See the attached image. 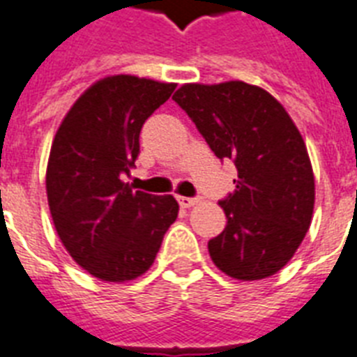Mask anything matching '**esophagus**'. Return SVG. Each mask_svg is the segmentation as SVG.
<instances>
[{
	"label": "esophagus",
	"instance_id": "esophagus-1",
	"mask_svg": "<svg viewBox=\"0 0 357 357\" xmlns=\"http://www.w3.org/2000/svg\"><path fill=\"white\" fill-rule=\"evenodd\" d=\"M178 202L179 205L183 208H188V207H192V205L198 204V199L196 198H187V196H178Z\"/></svg>",
	"mask_w": 357,
	"mask_h": 357
}]
</instances>
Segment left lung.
Instances as JSON below:
<instances>
[{
  "instance_id": "left-lung-1",
  "label": "left lung",
  "mask_w": 357,
  "mask_h": 357,
  "mask_svg": "<svg viewBox=\"0 0 357 357\" xmlns=\"http://www.w3.org/2000/svg\"><path fill=\"white\" fill-rule=\"evenodd\" d=\"M179 108L222 161L238 170L218 204L227 225L208 240L213 262L229 277L260 280L282 269L312 224L315 185L306 144L286 109L251 84H185Z\"/></svg>"
}]
</instances>
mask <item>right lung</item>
<instances>
[{"label":"right lung","mask_w":357,"mask_h":357,"mask_svg":"<svg viewBox=\"0 0 357 357\" xmlns=\"http://www.w3.org/2000/svg\"><path fill=\"white\" fill-rule=\"evenodd\" d=\"M176 84L117 75L98 80L69 109L54 135L47 199L56 233L78 266L108 282L137 279L155 260L178 218L172 196L133 190L144 121Z\"/></svg>","instance_id":"1"}]
</instances>
